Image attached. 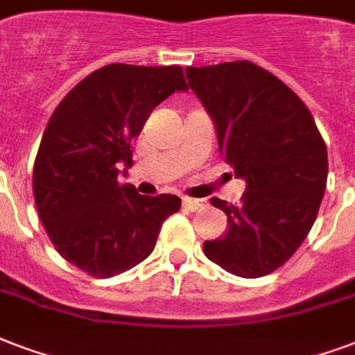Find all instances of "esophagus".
<instances>
[{"label":"esophagus","instance_id":"obj_1","mask_svg":"<svg viewBox=\"0 0 355 355\" xmlns=\"http://www.w3.org/2000/svg\"><path fill=\"white\" fill-rule=\"evenodd\" d=\"M183 206L187 207V209H191V211H198V209H202V207L206 206V202H204V200L189 198V196H185V198H183Z\"/></svg>","mask_w":355,"mask_h":355}]
</instances>
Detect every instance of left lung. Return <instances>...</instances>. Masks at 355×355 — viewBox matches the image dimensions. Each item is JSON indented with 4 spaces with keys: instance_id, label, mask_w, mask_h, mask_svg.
<instances>
[{
    "instance_id": "1",
    "label": "left lung",
    "mask_w": 355,
    "mask_h": 355,
    "mask_svg": "<svg viewBox=\"0 0 355 355\" xmlns=\"http://www.w3.org/2000/svg\"><path fill=\"white\" fill-rule=\"evenodd\" d=\"M187 78L215 123L220 155L247 183L239 206L211 198L228 226L225 236L204 241V252L232 275H268L316 220L326 193V142L303 101L250 61L187 67Z\"/></svg>"
}]
</instances>
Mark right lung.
Listing matches in <instances>:
<instances>
[{"label":"right lung","mask_w":355,"mask_h":355,"mask_svg":"<svg viewBox=\"0 0 355 355\" xmlns=\"http://www.w3.org/2000/svg\"><path fill=\"white\" fill-rule=\"evenodd\" d=\"M181 67L112 63L80 82L42 135L33 194L55 250L92 277H114L151 254L175 194L144 196L119 183L132 166L130 142L157 105L187 92Z\"/></svg>","instance_id":"right-lung-1"}]
</instances>
